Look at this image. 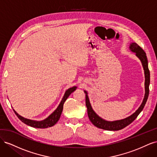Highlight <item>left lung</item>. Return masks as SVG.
Here are the masks:
<instances>
[{
	"label": "left lung",
	"instance_id": "8db88e82",
	"mask_svg": "<svg viewBox=\"0 0 157 157\" xmlns=\"http://www.w3.org/2000/svg\"><path fill=\"white\" fill-rule=\"evenodd\" d=\"M130 49L136 53V55L138 57L139 59L141 60L142 65H143L144 72H145V97L142 102L141 105L139 107L137 110L131 116L128 117L124 119L121 121H107L102 119L101 118L99 117L97 114L94 111L92 108L91 105H90L88 96L87 95V92L84 91V93L86 94V105L87 107L88 115L89 117L90 121L92 122V124L99 128L103 129L105 130H111V131H117L122 129L125 128L128 125L134 121L137 117L139 115V114L141 111L143 110V109L145 107V103L147 102V99H148L149 94V84H150V72L148 67V61H147V56L144 50L142 49L141 47L137 44L136 42H133L130 44Z\"/></svg>",
	"mask_w": 157,
	"mask_h": 157
}]
</instances>
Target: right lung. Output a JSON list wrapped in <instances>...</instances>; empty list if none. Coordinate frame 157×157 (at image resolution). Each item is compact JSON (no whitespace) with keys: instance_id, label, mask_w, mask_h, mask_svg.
I'll return each mask as SVG.
<instances>
[{"instance_id":"obj_1","label":"right lung","mask_w":157,"mask_h":157,"mask_svg":"<svg viewBox=\"0 0 157 157\" xmlns=\"http://www.w3.org/2000/svg\"><path fill=\"white\" fill-rule=\"evenodd\" d=\"M76 88H77V87L76 86L69 88L67 91L65 92L62 100H61L58 108H57L55 110V111L52 114H51V115L48 118H46L45 120L42 121H31L29 119H27V118H25L21 117L20 115H19L14 110H13V111H14V113H15L16 115H17V117L19 118V119H20L21 122H23V123H25V124L29 125L31 127L37 128H46L48 127L53 126L54 124H56V122H58L59 119L61 114V113H62V111H63L64 102L66 101V99H67V98L69 96V95L73 92L75 91Z\"/></svg>"}]
</instances>
